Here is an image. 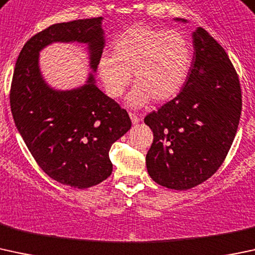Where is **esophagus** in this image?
<instances>
[{"label": "esophagus", "mask_w": 255, "mask_h": 255, "mask_svg": "<svg viewBox=\"0 0 255 255\" xmlns=\"http://www.w3.org/2000/svg\"><path fill=\"white\" fill-rule=\"evenodd\" d=\"M129 117H130V120H132L133 125H136V123H138L139 121L141 120L140 117L138 116V115H135V114H134V112H129Z\"/></svg>", "instance_id": "esophagus-1"}]
</instances>
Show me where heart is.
<instances>
[{
    "label": "heart",
    "instance_id": "obj_1",
    "mask_svg": "<svg viewBox=\"0 0 255 255\" xmlns=\"http://www.w3.org/2000/svg\"><path fill=\"white\" fill-rule=\"evenodd\" d=\"M112 55H103L98 71L106 93L119 99L134 79L128 96L132 106L150 100L165 103L181 90L192 64L193 49L183 31L134 24L111 44Z\"/></svg>",
    "mask_w": 255,
    "mask_h": 255
}]
</instances>
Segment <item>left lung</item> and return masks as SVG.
<instances>
[{
	"label": "left lung",
	"mask_w": 255,
	"mask_h": 255,
	"mask_svg": "<svg viewBox=\"0 0 255 255\" xmlns=\"http://www.w3.org/2000/svg\"><path fill=\"white\" fill-rule=\"evenodd\" d=\"M194 57L178 95L144 119L154 134L146 154L150 177L186 191L210 178L226 159L242 111L234 64L205 29L193 33Z\"/></svg>",
	"instance_id": "obj_1"
}]
</instances>
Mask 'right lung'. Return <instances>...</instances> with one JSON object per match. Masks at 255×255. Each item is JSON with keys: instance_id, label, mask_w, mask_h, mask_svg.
<instances>
[{"instance_id": "right-lung-1", "label": "right lung", "mask_w": 255, "mask_h": 255, "mask_svg": "<svg viewBox=\"0 0 255 255\" xmlns=\"http://www.w3.org/2000/svg\"><path fill=\"white\" fill-rule=\"evenodd\" d=\"M103 17L58 23L31 36L17 58L9 103L15 126L41 170L73 188H89L111 175V145L129 130L127 111L105 95L90 74L69 92L52 90L40 74L39 51L53 41L89 45L95 71L103 55Z\"/></svg>"}]
</instances>
